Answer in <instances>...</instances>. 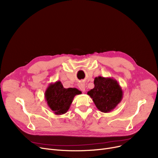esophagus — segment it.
<instances>
[{
    "label": "esophagus",
    "instance_id": "34e87169",
    "mask_svg": "<svg viewBox=\"0 0 158 158\" xmlns=\"http://www.w3.org/2000/svg\"><path fill=\"white\" fill-rule=\"evenodd\" d=\"M78 87L82 92H85V84L83 83V82H80L78 85Z\"/></svg>",
    "mask_w": 158,
    "mask_h": 158
}]
</instances>
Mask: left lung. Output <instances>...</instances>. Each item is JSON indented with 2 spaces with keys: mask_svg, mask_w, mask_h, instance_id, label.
Masks as SVG:
<instances>
[{
  "mask_svg": "<svg viewBox=\"0 0 158 158\" xmlns=\"http://www.w3.org/2000/svg\"><path fill=\"white\" fill-rule=\"evenodd\" d=\"M94 85L87 94L92 98L97 109L103 113L113 110L123 98V91L117 81L98 76L95 78Z\"/></svg>",
  "mask_w": 158,
  "mask_h": 158,
  "instance_id": "obj_1",
  "label": "left lung"
}]
</instances>
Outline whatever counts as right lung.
<instances>
[{
  "label": "right lung",
  "instance_id": "obj_1",
  "mask_svg": "<svg viewBox=\"0 0 158 158\" xmlns=\"http://www.w3.org/2000/svg\"><path fill=\"white\" fill-rule=\"evenodd\" d=\"M81 93L76 88H64L59 81L48 85L45 92V98L50 109L55 114L60 115L67 112L74 97Z\"/></svg>",
  "mask_w": 158,
  "mask_h": 158
}]
</instances>
